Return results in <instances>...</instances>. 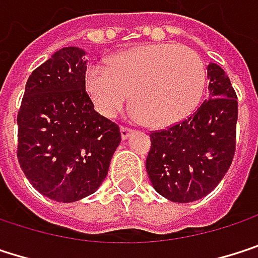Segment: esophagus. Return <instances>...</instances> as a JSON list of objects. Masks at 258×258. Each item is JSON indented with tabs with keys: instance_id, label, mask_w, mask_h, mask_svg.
<instances>
[{
	"instance_id": "obj_1",
	"label": "esophagus",
	"mask_w": 258,
	"mask_h": 258,
	"mask_svg": "<svg viewBox=\"0 0 258 258\" xmlns=\"http://www.w3.org/2000/svg\"><path fill=\"white\" fill-rule=\"evenodd\" d=\"M131 134H132V129H131V127H127V126H120V135H121L123 140H126Z\"/></svg>"
}]
</instances>
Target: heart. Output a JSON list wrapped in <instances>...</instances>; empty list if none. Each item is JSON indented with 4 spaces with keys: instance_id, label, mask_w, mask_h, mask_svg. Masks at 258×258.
Masks as SVG:
<instances>
[{
    "instance_id": "heart-1",
    "label": "heart",
    "mask_w": 258,
    "mask_h": 258,
    "mask_svg": "<svg viewBox=\"0 0 258 258\" xmlns=\"http://www.w3.org/2000/svg\"><path fill=\"white\" fill-rule=\"evenodd\" d=\"M204 85L201 57L171 43L129 49L112 57L108 67L91 66L85 73L87 94L100 115L114 117L131 94L135 115L152 127L170 126L191 114Z\"/></svg>"
}]
</instances>
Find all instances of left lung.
Instances as JSON below:
<instances>
[{
    "mask_svg": "<svg viewBox=\"0 0 258 258\" xmlns=\"http://www.w3.org/2000/svg\"><path fill=\"white\" fill-rule=\"evenodd\" d=\"M210 99L192 115L152 131L146 168L156 192L174 203H191L213 191L236 152L237 96L230 78L209 64Z\"/></svg>",
    "mask_w": 258,
    "mask_h": 258,
    "instance_id": "8db88e82",
    "label": "left lung"
}]
</instances>
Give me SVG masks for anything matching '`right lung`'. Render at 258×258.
I'll return each instance as SVG.
<instances>
[{
  "label": "right lung",
  "instance_id": "1",
  "mask_svg": "<svg viewBox=\"0 0 258 258\" xmlns=\"http://www.w3.org/2000/svg\"><path fill=\"white\" fill-rule=\"evenodd\" d=\"M85 52L63 48L30 75L18 112L19 165L58 203L96 192L121 141L120 127L94 111L85 91Z\"/></svg>",
  "mask_w": 258,
  "mask_h": 258
}]
</instances>
